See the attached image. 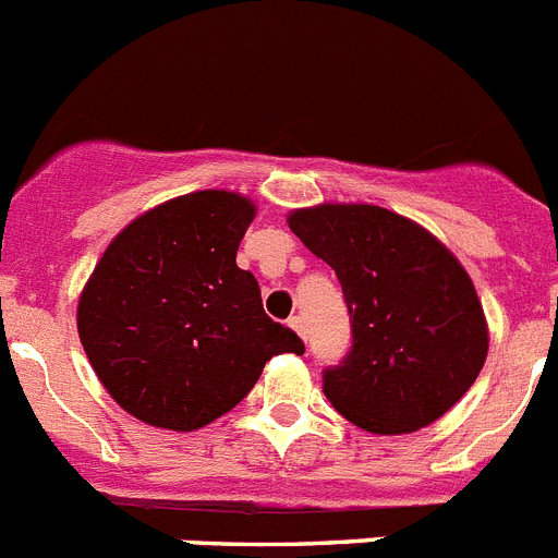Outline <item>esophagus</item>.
<instances>
[{
  "label": "esophagus",
  "mask_w": 558,
  "mask_h": 558,
  "mask_svg": "<svg viewBox=\"0 0 558 558\" xmlns=\"http://www.w3.org/2000/svg\"><path fill=\"white\" fill-rule=\"evenodd\" d=\"M289 327H291V330L300 332V336L305 338V322H303V316H291V319H289Z\"/></svg>",
  "instance_id": "obj_1"
}]
</instances>
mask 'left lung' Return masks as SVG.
I'll list each match as a JSON object with an SVG mask.
<instances>
[{
  "label": "left lung",
  "mask_w": 558,
  "mask_h": 558,
  "mask_svg": "<svg viewBox=\"0 0 558 558\" xmlns=\"http://www.w3.org/2000/svg\"><path fill=\"white\" fill-rule=\"evenodd\" d=\"M289 228L336 269L350 311V352L322 372L332 408L377 435L415 432L454 408L487 357L482 303L454 255L366 203L300 208Z\"/></svg>",
  "instance_id": "1"
}]
</instances>
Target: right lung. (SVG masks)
Returning <instances> with one entry per match:
<instances>
[{
	"label": "right lung",
	"mask_w": 558,
	"mask_h": 558,
	"mask_svg": "<svg viewBox=\"0 0 558 558\" xmlns=\"http://www.w3.org/2000/svg\"><path fill=\"white\" fill-rule=\"evenodd\" d=\"M253 215L236 192H190L123 228L93 269L76 314L82 347L134 418L201 429L247 397L269 357L305 352L236 267Z\"/></svg>",
	"instance_id": "right-lung-1"
}]
</instances>
